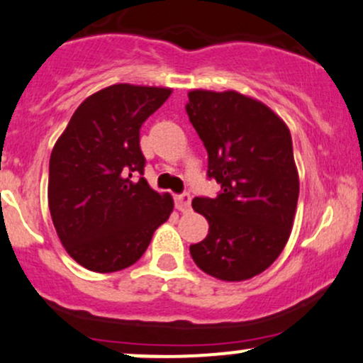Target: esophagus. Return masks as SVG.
Instances as JSON below:
<instances>
[{"label":"esophagus","mask_w":363,"mask_h":363,"mask_svg":"<svg viewBox=\"0 0 363 363\" xmlns=\"http://www.w3.org/2000/svg\"><path fill=\"white\" fill-rule=\"evenodd\" d=\"M175 205H177L179 212H182V213L189 212V210H191V196H189V193H184V194H181V196L175 198Z\"/></svg>","instance_id":"34e87169"}]
</instances>
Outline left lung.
I'll list each match as a JSON object with an SVG mask.
<instances>
[{"mask_svg":"<svg viewBox=\"0 0 363 363\" xmlns=\"http://www.w3.org/2000/svg\"><path fill=\"white\" fill-rule=\"evenodd\" d=\"M186 111L208 151L215 198H194L208 236L189 246L203 272L227 282L252 279L284 250L296 213L300 177L291 133L262 101L238 91L193 89Z\"/></svg>","mask_w":363,"mask_h":363,"instance_id":"8db88e82","label":"left lung"}]
</instances>
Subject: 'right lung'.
Listing matches in <instances>:
<instances>
[{
	"mask_svg": "<svg viewBox=\"0 0 363 363\" xmlns=\"http://www.w3.org/2000/svg\"><path fill=\"white\" fill-rule=\"evenodd\" d=\"M170 87L113 84L79 105L50 158L48 205L67 253L87 270L136 264L174 200L145 177L139 129Z\"/></svg>",
	"mask_w": 363,
	"mask_h": 363,
	"instance_id": "1",
	"label": "right lung"
}]
</instances>
